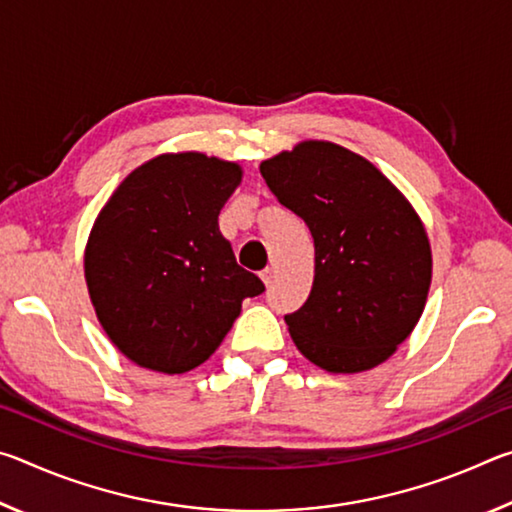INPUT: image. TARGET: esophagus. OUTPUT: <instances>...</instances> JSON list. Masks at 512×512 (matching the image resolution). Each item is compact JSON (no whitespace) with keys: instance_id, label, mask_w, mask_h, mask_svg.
Returning <instances> with one entry per match:
<instances>
[{"instance_id":"34e87169","label":"esophagus","mask_w":512,"mask_h":512,"mask_svg":"<svg viewBox=\"0 0 512 512\" xmlns=\"http://www.w3.org/2000/svg\"><path fill=\"white\" fill-rule=\"evenodd\" d=\"M273 277H275V268H273V266L264 268V271H262V280H264L266 287H271V284H273Z\"/></svg>"}]
</instances>
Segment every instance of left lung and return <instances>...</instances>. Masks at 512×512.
Here are the masks:
<instances>
[{"instance_id":"1","label":"left lung","mask_w":512,"mask_h":512,"mask_svg":"<svg viewBox=\"0 0 512 512\" xmlns=\"http://www.w3.org/2000/svg\"><path fill=\"white\" fill-rule=\"evenodd\" d=\"M259 171L314 237V287L284 316L298 350L329 372L375 368L427 302L431 250L418 214L368 160L329 142L298 144Z\"/></svg>"}]
</instances>
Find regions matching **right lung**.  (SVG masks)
Segmentation results:
<instances>
[{
    "instance_id": "1",
    "label": "right lung",
    "mask_w": 512,
    "mask_h": 512,
    "mask_svg": "<svg viewBox=\"0 0 512 512\" xmlns=\"http://www.w3.org/2000/svg\"><path fill=\"white\" fill-rule=\"evenodd\" d=\"M241 169L203 153L160 155L103 207L85 280L110 341L137 366L180 375L201 366L264 282L241 268L219 212Z\"/></svg>"
}]
</instances>
